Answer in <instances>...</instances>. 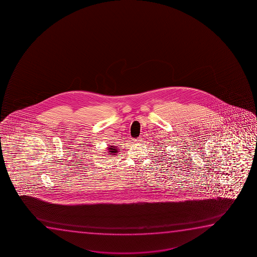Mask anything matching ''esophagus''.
<instances>
[{"mask_svg": "<svg viewBox=\"0 0 257 257\" xmlns=\"http://www.w3.org/2000/svg\"><path fill=\"white\" fill-rule=\"evenodd\" d=\"M134 142H136V143H137V142H140V141H141V138H137V139L134 140Z\"/></svg>", "mask_w": 257, "mask_h": 257, "instance_id": "esophagus-1", "label": "esophagus"}]
</instances>
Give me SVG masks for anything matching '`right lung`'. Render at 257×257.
I'll return each instance as SVG.
<instances>
[{
	"label": "right lung",
	"mask_w": 257,
	"mask_h": 257,
	"mask_svg": "<svg viewBox=\"0 0 257 257\" xmlns=\"http://www.w3.org/2000/svg\"><path fill=\"white\" fill-rule=\"evenodd\" d=\"M117 148H116V147H114V146H110V147H109V148H108V155H116V153H117Z\"/></svg>",
	"instance_id": "1"
}]
</instances>
